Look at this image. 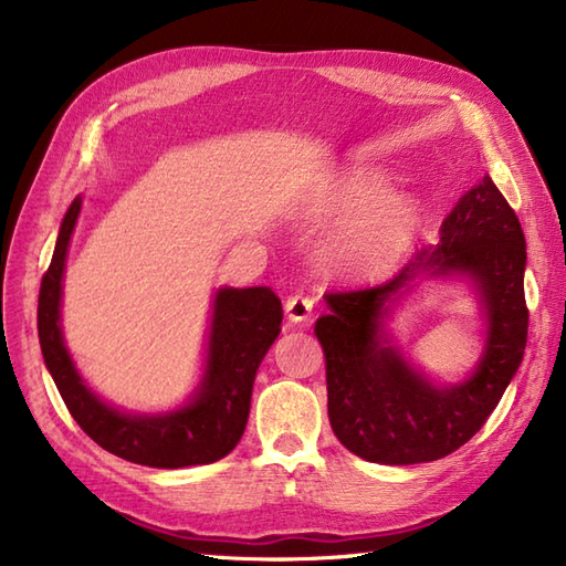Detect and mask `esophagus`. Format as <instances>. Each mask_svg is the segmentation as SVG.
Wrapping results in <instances>:
<instances>
[{"label": "esophagus", "mask_w": 566, "mask_h": 566, "mask_svg": "<svg viewBox=\"0 0 566 566\" xmlns=\"http://www.w3.org/2000/svg\"><path fill=\"white\" fill-rule=\"evenodd\" d=\"M284 311H286V316H290V321H294V323L308 321L311 311H314V298L306 296L304 292H294V294L286 296Z\"/></svg>", "instance_id": "34e87169"}]
</instances>
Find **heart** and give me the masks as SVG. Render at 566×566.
Returning a JSON list of instances; mask_svg holds the SVG:
<instances>
[{
  "label": "heart",
  "instance_id": "b5f03b06",
  "mask_svg": "<svg viewBox=\"0 0 566 566\" xmlns=\"http://www.w3.org/2000/svg\"><path fill=\"white\" fill-rule=\"evenodd\" d=\"M316 221L335 228H363L347 262L359 272L387 270L408 243L403 199L379 175L343 177L316 209Z\"/></svg>",
  "mask_w": 566,
  "mask_h": 566
}]
</instances>
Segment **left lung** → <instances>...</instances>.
<instances>
[{
	"instance_id": "obj_1",
	"label": "left lung",
	"mask_w": 566,
	"mask_h": 566,
	"mask_svg": "<svg viewBox=\"0 0 566 566\" xmlns=\"http://www.w3.org/2000/svg\"><path fill=\"white\" fill-rule=\"evenodd\" d=\"M525 235L499 187L484 177L440 228V243L413 252L391 280L326 294L316 321L326 353L335 438L367 462L418 464L460 450L486 423L521 367L527 338ZM473 276L488 311V347L473 377L432 388L382 335L386 302L418 275Z\"/></svg>"
}]
</instances>
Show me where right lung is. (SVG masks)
<instances>
[{"label": "right lung", "instance_id": "obj_1", "mask_svg": "<svg viewBox=\"0 0 566 566\" xmlns=\"http://www.w3.org/2000/svg\"><path fill=\"white\" fill-rule=\"evenodd\" d=\"M80 207L82 201L75 199L65 213L39 294L41 353L67 411L99 448L128 462L179 469L221 460L243 438L255 371L280 335L282 302L268 286L219 290L213 298L207 369L195 399L165 416L116 411L84 387L60 333V282Z\"/></svg>", "mask_w": 566, "mask_h": 566}]
</instances>
